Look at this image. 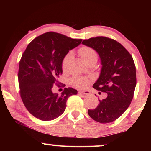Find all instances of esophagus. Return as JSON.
Returning <instances> with one entry per match:
<instances>
[{"instance_id": "1", "label": "esophagus", "mask_w": 151, "mask_h": 151, "mask_svg": "<svg viewBox=\"0 0 151 151\" xmlns=\"http://www.w3.org/2000/svg\"><path fill=\"white\" fill-rule=\"evenodd\" d=\"M79 93H82L84 95H89L90 94V91L88 90H79Z\"/></svg>"}]
</instances>
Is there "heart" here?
<instances>
[{
  "mask_svg": "<svg viewBox=\"0 0 151 151\" xmlns=\"http://www.w3.org/2000/svg\"><path fill=\"white\" fill-rule=\"evenodd\" d=\"M80 55L82 60L84 61V62L87 63L88 62H90L93 60H97V54L96 53L95 51L91 49L90 47H84L81 48L79 50ZM70 57V53L67 54V55L64 57L62 62V69L63 70H65L67 64H68L69 58ZM70 84L73 86H75L76 88H85L86 86L88 85V81L87 79L84 78H80V77H75L70 80Z\"/></svg>",
  "mask_w": 151,
  "mask_h": 151,
  "instance_id": "b5f03b06",
  "label": "heart"
}]
</instances>
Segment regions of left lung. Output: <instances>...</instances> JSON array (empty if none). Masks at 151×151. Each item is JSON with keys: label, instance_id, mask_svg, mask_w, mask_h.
Segmentation results:
<instances>
[{"label": "left lung", "instance_id": "left-lung-1", "mask_svg": "<svg viewBox=\"0 0 151 151\" xmlns=\"http://www.w3.org/2000/svg\"><path fill=\"white\" fill-rule=\"evenodd\" d=\"M95 50L100 57L101 73L93 86L107 93L97 108L88 110L93 119L101 123L113 122L129 108L136 85V66L130 54L117 41L99 36L82 43Z\"/></svg>", "mask_w": 151, "mask_h": 151}]
</instances>
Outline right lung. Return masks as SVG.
<instances>
[{
	"instance_id": "right-lung-1",
	"label": "right lung",
	"mask_w": 151,
	"mask_h": 151,
	"mask_svg": "<svg viewBox=\"0 0 151 151\" xmlns=\"http://www.w3.org/2000/svg\"><path fill=\"white\" fill-rule=\"evenodd\" d=\"M82 40L49 32L28 44L19 62L18 80L22 101L30 113L42 121L55 119L66 108L67 99L77 94L72 88L60 95L52 88L62 74V62L69 50Z\"/></svg>"
}]
</instances>
